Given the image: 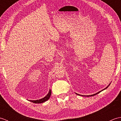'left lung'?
I'll return each mask as SVG.
<instances>
[{
	"mask_svg": "<svg viewBox=\"0 0 121 121\" xmlns=\"http://www.w3.org/2000/svg\"><path fill=\"white\" fill-rule=\"evenodd\" d=\"M110 84H111V83H110V84H109V85H108V86L107 87H106V88H104V89H102V91H98V92H97V93H96V94H93V95H87V96H84V95H79V94H77V93H75V94H76V95H80V96H86V97H90V96H95V95H97V94H99L100 92H101V91H104V89H107V88H108V87L109 86V85H110Z\"/></svg>",
	"mask_w": 121,
	"mask_h": 121,
	"instance_id": "obj_1",
	"label": "left lung"
}]
</instances>
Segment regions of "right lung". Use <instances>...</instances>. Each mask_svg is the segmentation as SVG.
<instances>
[{"label": "right lung", "mask_w": 121, "mask_h": 121, "mask_svg": "<svg viewBox=\"0 0 121 121\" xmlns=\"http://www.w3.org/2000/svg\"><path fill=\"white\" fill-rule=\"evenodd\" d=\"M51 91L50 89L49 91L48 94L46 95V96L43 98L42 99H38V100H29L30 102H32L33 103H35V104H40V103H43V102H45L46 101H47L49 99V98L51 96Z\"/></svg>", "instance_id": "obj_1"}]
</instances>
